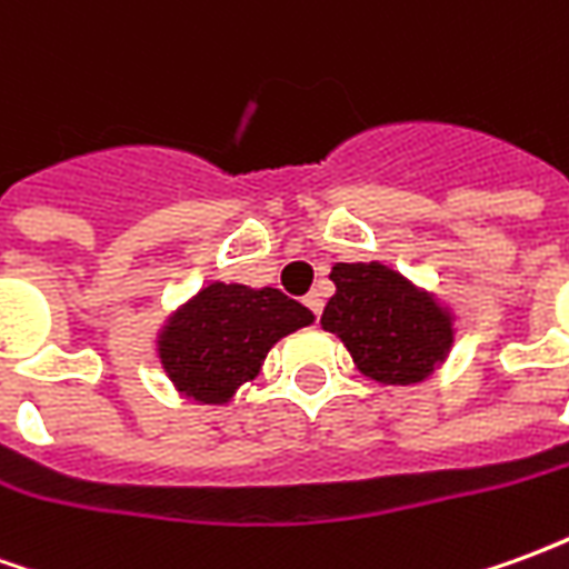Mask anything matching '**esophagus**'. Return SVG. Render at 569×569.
I'll use <instances>...</instances> for the list:
<instances>
[{
    "label": "esophagus",
    "mask_w": 569,
    "mask_h": 569,
    "mask_svg": "<svg viewBox=\"0 0 569 569\" xmlns=\"http://www.w3.org/2000/svg\"><path fill=\"white\" fill-rule=\"evenodd\" d=\"M305 305H308L313 317H320V313H322V296H320V292H310V296L305 298Z\"/></svg>",
    "instance_id": "34e87169"
}]
</instances>
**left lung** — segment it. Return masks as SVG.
I'll list each match as a JSON object with an SVG mask.
<instances>
[{
	"label": "left lung",
	"instance_id": "obj_1",
	"mask_svg": "<svg viewBox=\"0 0 569 569\" xmlns=\"http://www.w3.org/2000/svg\"><path fill=\"white\" fill-rule=\"evenodd\" d=\"M335 296L320 326L338 335L357 369L378 383L427 381L453 345L451 310L381 261L335 264Z\"/></svg>",
	"mask_w": 569,
	"mask_h": 569
}]
</instances>
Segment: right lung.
I'll return each mask as SVG.
<instances>
[{"label":"right lung","instance_id":"right-lung-1","mask_svg":"<svg viewBox=\"0 0 569 569\" xmlns=\"http://www.w3.org/2000/svg\"><path fill=\"white\" fill-rule=\"evenodd\" d=\"M310 322L313 313L280 289L210 283L167 320L158 335V357L186 399L224 406L259 375L280 338Z\"/></svg>","mask_w":569,"mask_h":569}]
</instances>
